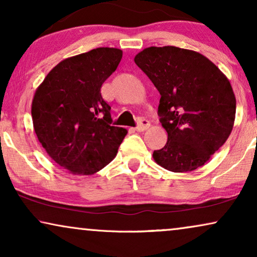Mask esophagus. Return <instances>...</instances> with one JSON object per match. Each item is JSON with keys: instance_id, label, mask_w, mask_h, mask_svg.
I'll return each instance as SVG.
<instances>
[{"instance_id": "1", "label": "esophagus", "mask_w": 257, "mask_h": 257, "mask_svg": "<svg viewBox=\"0 0 257 257\" xmlns=\"http://www.w3.org/2000/svg\"><path fill=\"white\" fill-rule=\"evenodd\" d=\"M150 127V121L146 120V119H140V120L138 121V125H137L136 130L138 132H144L145 130H147Z\"/></svg>"}]
</instances>
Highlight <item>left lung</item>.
<instances>
[{
  "instance_id": "1",
  "label": "left lung",
  "mask_w": 257,
  "mask_h": 257,
  "mask_svg": "<svg viewBox=\"0 0 257 257\" xmlns=\"http://www.w3.org/2000/svg\"><path fill=\"white\" fill-rule=\"evenodd\" d=\"M160 93L158 113L168 139L153 159L171 172L201 167L226 143L234 126L236 99L229 80L199 52L150 47L135 57Z\"/></svg>"
}]
</instances>
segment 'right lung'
Masks as SVG:
<instances>
[{"instance_id":"1","label":"right lung","mask_w":257,"mask_h":257,"mask_svg":"<svg viewBox=\"0 0 257 257\" xmlns=\"http://www.w3.org/2000/svg\"><path fill=\"white\" fill-rule=\"evenodd\" d=\"M121 57L120 49L97 48L63 59L35 92L31 115L38 142L70 173H97L127 135L111 125V107L100 93Z\"/></svg>"}]
</instances>
